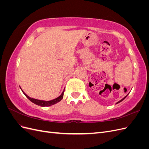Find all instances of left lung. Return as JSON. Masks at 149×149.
Returning a JSON list of instances; mask_svg holds the SVG:
<instances>
[{
    "mask_svg": "<svg viewBox=\"0 0 149 149\" xmlns=\"http://www.w3.org/2000/svg\"><path fill=\"white\" fill-rule=\"evenodd\" d=\"M127 95H128V94H127ZM127 96H125V97H124V98H123V99H122V100H120V101H118V102H117V103H116V104H118V103H119V102H121V101H123V100H124V99H125V97H127Z\"/></svg>",
    "mask_w": 149,
    "mask_h": 149,
    "instance_id": "left-lung-1",
    "label": "left lung"
}]
</instances>
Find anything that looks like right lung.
Here are the masks:
<instances>
[{"label":"right lung","mask_w":149,"mask_h":149,"mask_svg":"<svg viewBox=\"0 0 149 149\" xmlns=\"http://www.w3.org/2000/svg\"><path fill=\"white\" fill-rule=\"evenodd\" d=\"M20 89H21V88H20ZM21 90H22V89H21ZM64 91H65V89L63 90V93H61V95L59 96V97H56V98H55V99H54V100H51V101H42V100H36V99H33V98H31V97H30L29 96H27L26 95V94L22 91V92H23V93L25 94V96L27 97L29 100L31 101V102H32L33 103H34V104H37V105H38V106H42V107H45V106H52V105H53V104H55L56 103H57V102H60L62 99H63V94H64Z\"/></svg>","instance_id":"add662e5"}]
</instances>
